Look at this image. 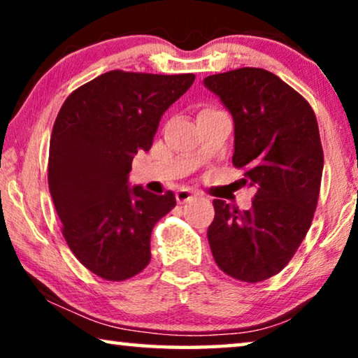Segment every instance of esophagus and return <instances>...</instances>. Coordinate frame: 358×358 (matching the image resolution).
<instances>
[{
	"label": "esophagus",
	"mask_w": 358,
	"mask_h": 358,
	"mask_svg": "<svg viewBox=\"0 0 358 358\" xmlns=\"http://www.w3.org/2000/svg\"><path fill=\"white\" fill-rule=\"evenodd\" d=\"M194 199H195V195L187 189H180V190H178V194H176V200H178L179 203L190 202V200H194Z\"/></svg>",
	"instance_id": "1"
}]
</instances>
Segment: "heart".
<instances>
[{
	"mask_svg": "<svg viewBox=\"0 0 358 358\" xmlns=\"http://www.w3.org/2000/svg\"><path fill=\"white\" fill-rule=\"evenodd\" d=\"M210 110H218V109H215V107H203L200 112H210Z\"/></svg>",
	"mask_w": 358,
	"mask_h": 358,
	"instance_id": "obj_1",
	"label": "heart"
}]
</instances>
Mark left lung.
<instances>
[{
  "label": "left lung",
  "instance_id": "1",
  "mask_svg": "<svg viewBox=\"0 0 358 358\" xmlns=\"http://www.w3.org/2000/svg\"><path fill=\"white\" fill-rule=\"evenodd\" d=\"M203 83L231 112L233 166L256 189L249 210L213 200L210 249L227 275L267 280L295 256L315 217L324 166L315 110L262 68H238Z\"/></svg>",
  "mask_w": 358,
  "mask_h": 358
}]
</instances>
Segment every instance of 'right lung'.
I'll return each mask as SVG.
<instances>
[{
    "instance_id": "1",
    "label": "right lung",
    "mask_w": 358,
    "mask_h": 358,
    "mask_svg": "<svg viewBox=\"0 0 358 358\" xmlns=\"http://www.w3.org/2000/svg\"><path fill=\"white\" fill-rule=\"evenodd\" d=\"M195 75L114 70L71 92L53 124L48 189L63 238L97 277L122 282L150 264L155 224L176 207L174 194L129 189L134 156L150 151L161 115Z\"/></svg>"
}]
</instances>
